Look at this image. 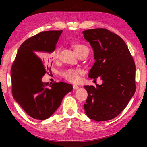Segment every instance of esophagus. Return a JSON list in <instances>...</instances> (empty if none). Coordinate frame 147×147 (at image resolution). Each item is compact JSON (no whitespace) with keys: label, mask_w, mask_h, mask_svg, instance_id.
<instances>
[{"label":"esophagus","mask_w":147,"mask_h":147,"mask_svg":"<svg viewBox=\"0 0 147 147\" xmlns=\"http://www.w3.org/2000/svg\"><path fill=\"white\" fill-rule=\"evenodd\" d=\"M79 88V86H77V85H75V84H74L73 85V89H78Z\"/></svg>","instance_id":"1"}]
</instances>
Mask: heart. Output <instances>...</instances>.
<instances>
[{
	"label": "heart",
	"instance_id": "heart-1",
	"mask_svg": "<svg viewBox=\"0 0 147 147\" xmlns=\"http://www.w3.org/2000/svg\"><path fill=\"white\" fill-rule=\"evenodd\" d=\"M73 47L78 56L87 51H89L88 47L82 43H74L73 44ZM59 53H60V48L58 47L51 54V58L53 60H57L59 58ZM82 70L80 69H69L62 72L61 76L67 80L71 82H77L79 80L80 75L82 74Z\"/></svg>",
	"mask_w": 147,
	"mask_h": 147
}]
</instances>
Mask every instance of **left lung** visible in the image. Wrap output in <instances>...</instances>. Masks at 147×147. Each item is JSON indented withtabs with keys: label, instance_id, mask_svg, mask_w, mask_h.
<instances>
[{
	"label": "left lung",
	"instance_id": "obj_1",
	"mask_svg": "<svg viewBox=\"0 0 147 147\" xmlns=\"http://www.w3.org/2000/svg\"><path fill=\"white\" fill-rule=\"evenodd\" d=\"M84 37L93 49L95 62L89 77L100 76L103 83L85 86L88 98L84 104L89 118L111 120L126 108L136 91V65L125 42L105 28L89 29Z\"/></svg>",
	"mask_w": 147,
	"mask_h": 147
}]
</instances>
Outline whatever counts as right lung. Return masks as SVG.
Segmentation results:
<instances>
[{
    "instance_id": "add662e5",
    "label": "right lung",
    "mask_w": 147,
    "mask_h": 147,
    "mask_svg": "<svg viewBox=\"0 0 147 147\" xmlns=\"http://www.w3.org/2000/svg\"><path fill=\"white\" fill-rule=\"evenodd\" d=\"M62 30L41 32L26 39L20 46L12 64V94L31 117L45 120L59 108L66 94L73 90L71 84L59 82H43L53 53Z\"/></svg>"
}]
</instances>
